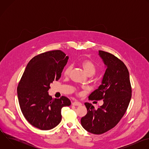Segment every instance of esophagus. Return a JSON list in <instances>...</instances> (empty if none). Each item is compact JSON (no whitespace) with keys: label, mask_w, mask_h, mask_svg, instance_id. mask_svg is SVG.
Wrapping results in <instances>:
<instances>
[{"label":"esophagus","mask_w":149,"mask_h":149,"mask_svg":"<svg viewBox=\"0 0 149 149\" xmlns=\"http://www.w3.org/2000/svg\"><path fill=\"white\" fill-rule=\"evenodd\" d=\"M72 105H76V106H80V105H82V104H81V102H79V101H74V102H72Z\"/></svg>","instance_id":"1"}]
</instances>
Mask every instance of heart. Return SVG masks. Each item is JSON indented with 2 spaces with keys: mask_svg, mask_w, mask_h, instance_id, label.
<instances>
[{
  "mask_svg": "<svg viewBox=\"0 0 149 149\" xmlns=\"http://www.w3.org/2000/svg\"><path fill=\"white\" fill-rule=\"evenodd\" d=\"M80 65L84 70L88 76H91L93 75L95 71H96V66L94 64V63L90 59H82L80 62ZM72 66L71 65H68L67 66L64 71H63V74H64L65 76H68L70 75V74L72 70Z\"/></svg>",
  "mask_w": 149,
  "mask_h": 149,
  "instance_id": "b5f03b06",
  "label": "heart"
}]
</instances>
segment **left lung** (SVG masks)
Returning <instances> with one entry per match:
<instances>
[{"label":"left lung","instance_id":"obj_1","mask_svg":"<svg viewBox=\"0 0 149 149\" xmlns=\"http://www.w3.org/2000/svg\"><path fill=\"white\" fill-rule=\"evenodd\" d=\"M107 66L102 83L89 96V100H103L104 104L97 110L85 102L87 113L81 119L87 132L101 134L111 130L118 123L128 108L132 98L129 72L124 62L114 55L98 51Z\"/></svg>","mask_w":149,"mask_h":149}]
</instances>
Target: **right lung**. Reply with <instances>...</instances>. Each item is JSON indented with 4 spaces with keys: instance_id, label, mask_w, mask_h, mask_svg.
I'll return each mask as SVG.
<instances>
[{
    "instance_id": "right-lung-1",
    "label": "right lung",
    "mask_w": 149,
    "mask_h": 149,
    "mask_svg": "<svg viewBox=\"0 0 149 149\" xmlns=\"http://www.w3.org/2000/svg\"><path fill=\"white\" fill-rule=\"evenodd\" d=\"M68 59L61 50L39 54L28 62L18 84L20 110L26 120L40 130H51L58 125L62 108L71 105L67 97L54 100L48 93L50 84L61 78Z\"/></svg>"
}]
</instances>
